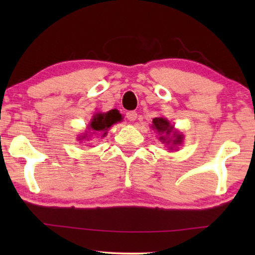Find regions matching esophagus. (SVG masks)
Returning a JSON list of instances; mask_svg holds the SVG:
<instances>
[{
	"label": "esophagus",
	"mask_w": 255,
	"mask_h": 255,
	"mask_svg": "<svg viewBox=\"0 0 255 255\" xmlns=\"http://www.w3.org/2000/svg\"><path fill=\"white\" fill-rule=\"evenodd\" d=\"M127 118L128 121H131V122H134L135 121V118H137V113H135V111H128L127 113Z\"/></svg>",
	"instance_id": "34e87169"
}]
</instances>
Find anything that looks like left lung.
<instances>
[{
  "label": "left lung",
  "instance_id": "obj_1",
  "mask_svg": "<svg viewBox=\"0 0 255 255\" xmlns=\"http://www.w3.org/2000/svg\"><path fill=\"white\" fill-rule=\"evenodd\" d=\"M153 128H155L159 133H165L166 135H168L170 132L173 131V127H170L168 121L165 120V118H160V117L153 120ZM173 134H174V140L172 141L173 142L172 145L180 144V142L182 141V135L176 134V132H173ZM160 139H161L162 141H166L167 138L165 135H160ZM169 141H166V142H169ZM170 148H172V146H170Z\"/></svg>",
  "mask_w": 255,
  "mask_h": 255
}]
</instances>
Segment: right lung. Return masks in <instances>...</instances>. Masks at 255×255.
<instances>
[{"label": "right lung", "mask_w": 255, "mask_h": 255, "mask_svg": "<svg viewBox=\"0 0 255 255\" xmlns=\"http://www.w3.org/2000/svg\"><path fill=\"white\" fill-rule=\"evenodd\" d=\"M121 121L122 116L117 110H110L106 114H96L90 122L89 128L93 131V133H96V132L102 133L103 132V135H106L108 128H110L111 125Z\"/></svg>", "instance_id": "1"}]
</instances>
